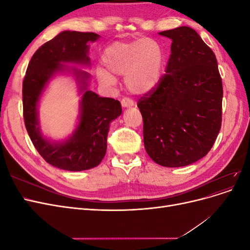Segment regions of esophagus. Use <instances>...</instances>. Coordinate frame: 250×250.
Returning a JSON list of instances; mask_svg holds the SVG:
<instances>
[{"label":"esophagus","instance_id":"obj_1","mask_svg":"<svg viewBox=\"0 0 250 250\" xmlns=\"http://www.w3.org/2000/svg\"><path fill=\"white\" fill-rule=\"evenodd\" d=\"M121 104H122L123 107H131L133 106V101L129 98H123L122 101H121Z\"/></svg>","mask_w":250,"mask_h":250}]
</instances>
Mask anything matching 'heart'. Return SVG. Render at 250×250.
Listing matches in <instances>:
<instances>
[{"instance_id": "heart-1", "label": "heart", "mask_w": 250, "mask_h": 250, "mask_svg": "<svg viewBox=\"0 0 250 250\" xmlns=\"http://www.w3.org/2000/svg\"><path fill=\"white\" fill-rule=\"evenodd\" d=\"M102 62L106 70L98 69L97 78L103 85H113V75L125 76V85L135 95H146L158 85L164 71L165 51L151 39L116 42L104 50Z\"/></svg>"}]
</instances>
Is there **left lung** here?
<instances>
[{
	"label": "left lung",
	"instance_id": "obj_1",
	"mask_svg": "<svg viewBox=\"0 0 250 250\" xmlns=\"http://www.w3.org/2000/svg\"><path fill=\"white\" fill-rule=\"evenodd\" d=\"M160 35L172 40L166 74L138 102L148 155L164 167L191 165L213 147L222 122V79L214 52L194 29Z\"/></svg>",
	"mask_w": 250,
	"mask_h": 250
}]
</instances>
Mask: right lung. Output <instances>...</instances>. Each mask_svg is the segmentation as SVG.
<instances>
[{
  "mask_svg": "<svg viewBox=\"0 0 250 250\" xmlns=\"http://www.w3.org/2000/svg\"><path fill=\"white\" fill-rule=\"evenodd\" d=\"M100 35L93 32L62 31L39 48L28 64L22 81L24 121L34 147L47 163L66 171H83L97 167L106 153L107 134L111 121L122 113V106L112 98L99 97L87 88L90 75L75 65H90L89 42ZM57 72H71L81 93L80 124L62 142H53L41 134L38 102L48 81Z\"/></svg>",
  "mask_w": 250,
  "mask_h": 250,
  "instance_id": "right-lung-1",
  "label": "right lung"
}]
</instances>
